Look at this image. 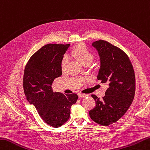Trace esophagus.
Here are the masks:
<instances>
[{
	"instance_id": "1",
	"label": "esophagus",
	"mask_w": 150,
	"mask_h": 150,
	"mask_svg": "<svg viewBox=\"0 0 150 150\" xmlns=\"http://www.w3.org/2000/svg\"><path fill=\"white\" fill-rule=\"evenodd\" d=\"M88 96L87 94H83V93H79V98H85V97Z\"/></svg>"
}]
</instances>
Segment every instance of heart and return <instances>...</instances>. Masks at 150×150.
Masks as SVG:
<instances>
[{"mask_svg": "<svg viewBox=\"0 0 150 150\" xmlns=\"http://www.w3.org/2000/svg\"><path fill=\"white\" fill-rule=\"evenodd\" d=\"M72 54L83 65L90 64L94 58V54L84 44H79L73 49ZM68 62V58L64 55L61 60V69L64 70Z\"/></svg>", "mask_w": 150, "mask_h": 150, "instance_id": "obj_1", "label": "heart"}]
</instances>
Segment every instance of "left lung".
Listing matches in <instances>:
<instances>
[{"label": "left lung", "instance_id": "obj_1", "mask_svg": "<svg viewBox=\"0 0 150 150\" xmlns=\"http://www.w3.org/2000/svg\"><path fill=\"white\" fill-rule=\"evenodd\" d=\"M92 46L100 58L97 78L108 88L102 100L92 95L96 103L89 114L93 122L107 126L118 121L129 108L135 93V75L129 58L122 49L104 40L96 41Z\"/></svg>", "mask_w": 150, "mask_h": 150}]
</instances>
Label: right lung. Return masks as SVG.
Returning <instances> with one entry per match:
<instances>
[{
    "label": "right lung",
    "mask_w": 150,
    "mask_h": 150,
    "mask_svg": "<svg viewBox=\"0 0 150 150\" xmlns=\"http://www.w3.org/2000/svg\"><path fill=\"white\" fill-rule=\"evenodd\" d=\"M69 44H47L32 56L23 76V88L29 103L36 107L43 121L58 127L69 120L70 108L78 99L76 93L53 92L51 85L62 75L61 60Z\"/></svg>",
    "instance_id": "obj_1"
}]
</instances>
